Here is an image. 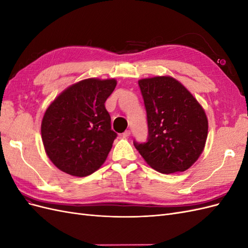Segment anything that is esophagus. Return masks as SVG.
<instances>
[{"instance_id": "34e87169", "label": "esophagus", "mask_w": 248, "mask_h": 248, "mask_svg": "<svg viewBox=\"0 0 248 248\" xmlns=\"http://www.w3.org/2000/svg\"><path fill=\"white\" fill-rule=\"evenodd\" d=\"M122 137H123L124 139H128V138L130 137V130H126L125 132H123Z\"/></svg>"}]
</instances>
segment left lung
Listing matches in <instances>:
<instances>
[{"mask_svg": "<svg viewBox=\"0 0 248 248\" xmlns=\"http://www.w3.org/2000/svg\"><path fill=\"white\" fill-rule=\"evenodd\" d=\"M139 85L148 120V141H134L142 158L161 174L188 170L204 151L205 109L181 82L170 76L141 78Z\"/></svg>", "mask_w": 248, "mask_h": 248, "instance_id": "1", "label": "left lung"}]
</instances>
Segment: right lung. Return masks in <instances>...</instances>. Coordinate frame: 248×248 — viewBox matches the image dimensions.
Returning <instances> with one entry per match:
<instances>
[{
    "label": "right lung",
    "instance_id": "obj_1",
    "mask_svg": "<svg viewBox=\"0 0 248 248\" xmlns=\"http://www.w3.org/2000/svg\"><path fill=\"white\" fill-rule=\"evenodd\" d=\"M115 78H86L60 93L44 112L41 138L50 161L66 174L86 177L98 170L117 133L104 106Z\"/></svg>",
    "mask_w": 248,
    "mask_h": 248
}]
</instances>
